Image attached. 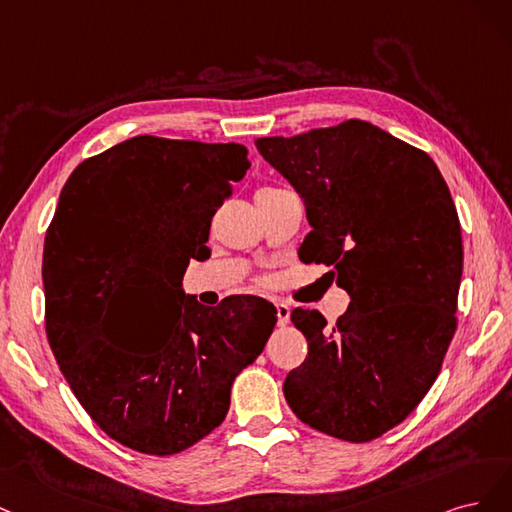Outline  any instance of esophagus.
<instances>
[{
  "mask_svg": "<svg viewBox=\"0 0 512 512\" xmlns=\"http://www.w3.org/2000/svg\"><path fill=\"white\" fill-rule=\"evenodd\" d=\"M276 319H278V325L285 327L289 323V317H291V308L283 302H276Z\"/></svg>",
  "mask_w": 512,
  "mask_h": 512,
  "instance_id": "1",
  "label": "esophagus"
}]
</instances>
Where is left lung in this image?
Returning <instances> with one entry per match:
<instances>
[{"label": "left lung", "instance_id": "obj_1", "mask_svg": "<svg viewBox=\"0 0 512 512\" xmlns=\"http://www.w3.org/2000/svg\"><path fill=\"white\" fill-rule=\"evenodd\" d=\"M255 146L304 200L300 259L332 266L351 298L334 327L291 312L308 355L287 404L334 438L383 436L430 391L455 334L464 251L449 187L430 155L359 119Z\"/></svg>", "mask_w": 512, "mask_h": 512}]
</instances>
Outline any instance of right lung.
Instances as JSON below:
<instances>
[{
	"label": "right lung",
	"instance_id": "add662e5",
	"mask_svg": "<svg viewBox=\"0 0 512 512\" xmlns=\"http://www.w3.org/2000/svg\"><path fill=\"white\" fill-rule=\"evenodd\" d=\"M242 144L129 138L85 159L61 189L44 242L46 336L102 430L148 455L208 436L257 359L276 308L255 295L204 306L189 259L210 255L212 214L244 178Z\"/></svg>",
	"mask_w": 512,
	"mask_h": 512
}]
</instances>
